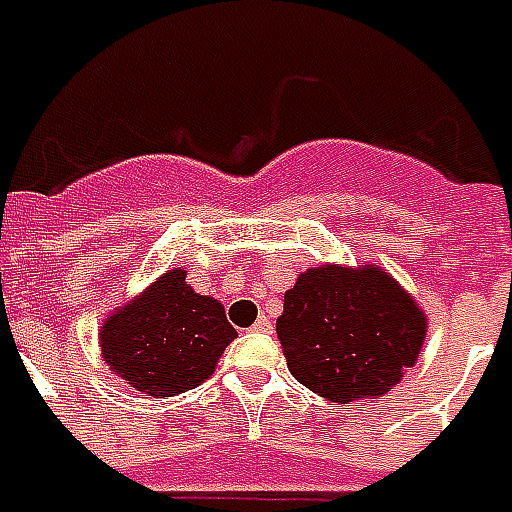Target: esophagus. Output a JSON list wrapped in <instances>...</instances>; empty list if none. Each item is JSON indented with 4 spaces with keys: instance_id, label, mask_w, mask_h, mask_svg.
Here are the masks:
<instances>
[{
    "instance_id": "1",
    "label": "esophagus",
    "mask_w": 512,
    "mask_h": 512,
    "mask_svg": "<svg viewBox=\"0 0 512 512\" xmlns=\"http://www.w3.org/2000/svg\"><path fill=\"white\" fill-rule=\"evenodd\" d=\"M253 333H272V322L267 320V317H259V320H256V325L251 327Z\"/></svg>"
}]
</instances>
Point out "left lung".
Masks as SVG:
<instances>
[{
	"label": "left lung",
	"mask_w": 512,
	"mask_h": 512,
	"mask_svg": "<svg viewBox=\"0 0 512 512\" xmlns=\"http://www.w3.org/2000/svg\"><path fill=\"white\" fill-rule=\"evenodd\" d=\"M425 314L380 267L306 269L277 320L288 370L327 402L375 399L418 362Z\"/></svg>",
	"instance_id": "left-lung-1"
}]
</instances>
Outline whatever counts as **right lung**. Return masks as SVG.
<instances>
[{"label":"right lung","instance_id":"add662e5","mask_svg":"<svg viewBox=\"0 0 512 512\" xmlns=\"http://www.w3.org/2000/svg\"><path fill=\"white\" fill-rule=\"evenodd\" d=\"M237 338L224 306L169 269L150 288L102 322V359L118 378L147 396L182 394L211 378L216 362Z\"/></svg>","mask_w":512,"mask_h":512}]
</instances>
